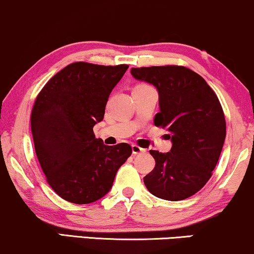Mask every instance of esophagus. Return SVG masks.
<instances>
[{"label":"esophagus","instance_id":"esophagus-1","mask_svg":"<svg viewBox=\"0 0 254 254\" xmlns=\"http://www.w3.org/2000/svg\"><path fill=\"white\" fill-rule=\"evenodd\" d=\"M145 152V150L142 149V147H139L138 145H132V153L133 155H140V153Z\"/></svg>","mask_w":254,"mask_h":254}]
</instances>
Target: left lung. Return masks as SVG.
Masks as SVG:
<instances>
[{"label":"left lung","mask_w":254,"mask_h":254,"mask_svg":"<svg viewBox=\"0 0 254 254\" xmlns=\"http://www.w3.org/2000/svg\"><path fill=\"white\" fill-rule=\"evenodd\" d=\"M137 81L158 91L155 124L169 131L172 147L150 150L156 166L144 177L151 193L183 200L200 190L212 176L226 136V123L217 95L197 72L182 65L132 68Z\"/></svg>","instance_id":"obj_1"}]
</instances>
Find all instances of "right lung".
I'll return each mask as SVG.
<instances>
[{"instance_id": "add662e5", "label": "right lung", "mask_w": 254, "mask_h": 254, "mask_svg": "<svg viewBox=\"0 0 254 254\" xmlns=\"http://www.w3.org/2000/svg\"><path fill=\"white\" fill-rule=\"evenodd\" d=\"M127 68L71 63L51 77L35 101L36 156L48 184L66 201L90 204L104 197L132 153L127 143L105 145L92 130L103 121L109 96Z\"/></svg>"}]
</instances>
